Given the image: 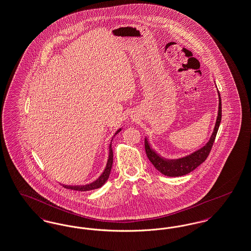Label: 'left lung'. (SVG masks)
<instances>
[{
	"label": "left lung",
	"mask_w": 251,
	"mask_h": 251,
	"mask_svg": "<svg viewBox=\"0 0 251 251\" xmlns=\"http://www.w3.org/2000/svg\"><path fill=\"white\" fill-rule=\"evenodd\" d=\"M219 97H220L219 114H218V118L216 121L215 129L212 133L210 140L208 141V143L199 151L192 153L191 155H189L187 157L178 159V160H173V161L164 160L159 155H157V153L155 151H152L147 139L145 140V150H146L147 156L157 170L160 171L161 174H163L164 176H185V175L191 173V171L196 169L200 164H201L207 159L211 150H212L213 144L216 139V135H217V132L219 130L220 124H221V98L220 92H219Z\"/></svg>",
	"instance_id": "1"
}]
</instances>
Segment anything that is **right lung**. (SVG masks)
<instances>
[{
    "mask_svg": "<svg viewBox=\"0 0 251 251\" xmlns=\"http://www.w3.org/2000/svg\"><path fill=\"white\" fill-rule=\"evenodd\" d=\"M121 129L117 130L115 135L117 133H119L121 131ZM113 140V139H112ZM112 164H113V151H112V141H111L110 146H109V157H108V161H107V164L106 167L104 169V172L101 174L100 177L96 181H94L93 183L89 184V185H85V186H64V188L66 189H71L74 191H91V190H95V189H99L100 188L106 180L109 177L110 175L111 168H112Z\"/></svg>",
    "mask_w": 251,
    "mask_h": 251,
    "instance_id": "obj_1",
    "label": "right lung"
}]
</instances>
